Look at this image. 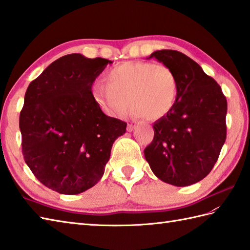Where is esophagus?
<instances>
[{"mask_svg": "<svg viewBox=\"0 0 250 250\" xmlns=\"http://www.w3.org/2000/svg\"><path fill=\"white\" fill-rule=\"evenodd\" d=\"M134 128H135V125H133V124H129L128 125V126H126V131L128 132H132L134 130Z\"/></svg>", "mask_w": 250, "mask_h": 250, "instance_id": "obj_1", "label": "esophagus"}]
</instances>
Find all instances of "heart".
Here are the masks:
<instances>
[{"label":"heart","mask_w":250,"mask_h":250,"mask_svg":"<svg viewBox=\"0 0 250 250\" xmlns=\"http://www.w3.org/2000/svg\"><path fill=\"white\" fill-rule=\"evenodd\" d=\"M104 81L106 84H93L91 95L100 109L108 116L125 115L130 103L137 116L159 120L172 110L178 94L176 74L162 63L124 62L106 72Z\"/></svg>","instance_id":"obj_1"}]
</instances>
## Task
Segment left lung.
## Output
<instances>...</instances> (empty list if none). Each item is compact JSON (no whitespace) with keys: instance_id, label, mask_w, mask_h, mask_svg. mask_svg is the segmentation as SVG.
<instances>
[{"instance_id":"left-lung-1","label":"left lung","mask_w":250,"mask_h":250,"mask_svg":"<svg viewBox=\"0 0 250 250\" xmlns=\"http://www.w3.org/2000/svg\"><path fill=\"white\" fill-rule=\"evenodd\" d=\"M149 58L167 64L178 78V94L169 113L153 125L144 155L164 183L185 187L213 169L227 137V99L213 77L176 50H157Z\"/></svg>"}]
</instances>
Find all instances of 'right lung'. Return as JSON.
Listing matches in <instances>:
<instances>
[{
	"label": "right lung",
	"mask_w": 250,
	"mask_h": 250,
	"mask_svg": "<svg viewBox=\"0 0 250 250\" xmlns=\"http://www.w3.org/2000/svg\"><path fill=\"white\" fill-rule=\"evenodd\" d=\"M110 63L63 56L26 89L19 118L22 155L47 188L77 194L102 178L111 146L126 128V122L106 116L91 95L95 78Z\"/></svg>",
	"instance_id": "right-lung-1"
}]
</instances>
